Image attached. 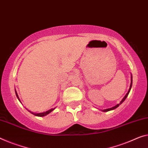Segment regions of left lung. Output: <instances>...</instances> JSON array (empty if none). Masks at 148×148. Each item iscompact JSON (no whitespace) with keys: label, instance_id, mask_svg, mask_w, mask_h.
<instances>
[{"label":"left lung","instance_id":"8db88e82","mask_svg":"<svg viewBox=\"0 0 148 148\" xmlns=\"http://www.w3.org/2000/svg\"><path fill=\"white\" fill-rule=\"evenodd\" d=\"M132 77V79H131V83H130V88H129V90H128V92L126 93V95H125V97L123 98V99L121 101H120V103H119V104H116V106H113V107H112V108H108V109H105V110H103V111H104V112H108V111H109V110H114V109H115V108H116L117 107H119V106L120 105V104H121L122 103H123V102L125 101V99H126V97H128V94H129V92H130V89H131V88H132V77Z\"/></svg>","mask_w":148,"mask_h":148}]
</instances>
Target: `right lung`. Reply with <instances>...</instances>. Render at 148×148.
<instances>
[{"label":"right lung","mask_w":148,"mask_h":148,"mask_svg":"<svg viewBox=\"0 0 148 148\" xmlns=\"http://www.w3.org/2000/svg\"><path fill=\"white\" fill-rule=\"evenodd\" d=\"M15 92H16V97H17V98L18 99V100L20 101V99H19V97H18V94H17V92H16V91L15 90ZM54 109L55 108H52V109H50V110H47V111H46V112H41V113H32L34 115H35V116H46L47 114H48L49 113H50L51 112H52V111H53Z\"/></svg>","instance_id":"obj_1"}]
</instances>
